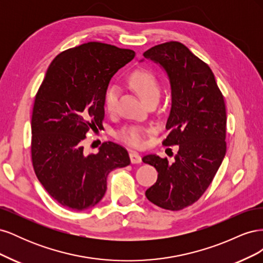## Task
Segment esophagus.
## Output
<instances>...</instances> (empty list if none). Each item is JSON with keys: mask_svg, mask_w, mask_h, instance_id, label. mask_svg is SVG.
Masks as SVG:
<instances>
[{"mask_svg": "<svg viewBox=\"0 0 263 263\" xmlns=\"http://www.w3.org/2000/svg\"><path fill=\"white\" fill-rule=\"evenodd\" d=\"M129 158L132 163H140L141 162V157L136 151H130L129 153Z\"/></svg>", "mask_w": 263, "mask_h": 263, "instance_id": "esophagus-1", "label": "esophagus"}]
</instances>
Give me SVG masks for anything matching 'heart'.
I'll return each mask as SVG.
<instances>
[{
    "label": "heart",
    "mask_w": 263,
    "mask_h": 263,
    "mask_svg": "<svg viewBox=\"0 0 263 263\" xmlns=\"http://www.w3.org/2000/svg\"><path fill=\"white\" fill-rule=\"evenodd\" d=\"M128 83L146 103L155 98H159L160 95V85H159L158 79L150 70L138 69L134 71L128 79ZM117 98L118 89L115 85H109L103 98L106 112H114ZM147 132L148 130L141 126H127L117 133V138L129 146L140 147L145 144Z\"/></svg>",
    "instance_id": "obj_1"
}]
</instances>
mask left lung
Here are the masks:
<instances>
[{"mask_svg": "<svg viewBox=\"0 0 263 263\" xmlns=\"http://www.w3.org/2000/svg\"><path fill=\"white\" fill-rule=\"evenodd\" d=\"M168 73L172 104L164 146H179L173 162L156 155L142 161L158 171L146 191L159 208L180 211L194 204L210 184L226 154V106L213 71L186 46L168 42L144 52Z\"/></svg>", "mask_w": 263, "mask_h": 263, "instance_id": "left-lung-1", "label": "left lung"}]
</instances>
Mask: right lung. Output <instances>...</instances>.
Returning a JSON list of instances; mask_svg holds the SVG:
<instances>
[{
	"label": "right lung",
	"mask_w": 263,
	"mask_h": 263,
	"mask_svg": "<svg viewBox=\"0 0 263 263\" xmlns=\"http://www.w3.org/2000/svg\"><path fill=\"white\" fill-rule=\"evenodd\" d=\"M135 51L100 42L67 49L47 70L31 115V162L49 195L72 211L97 205L106 192L108 173L130 163L127 150L103 142L85 155L90 129L103 127L105 90Z\"/></svg>",
	"instance_id": "add662e5"
}]
</instances>
